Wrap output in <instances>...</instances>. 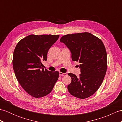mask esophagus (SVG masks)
<instances>
[{"label":"esophagus","mask_w":122,"mask_h":122,"mask_svg":"<svg viewBox=\"0 0 122 122\" xmlns=\"http://www.w3.org/2000/svg\"><path fill=\"white\" fill-rule=\"evenodd\" d=\"M59 75L60 76H66V73H62V72H59Z\"/></svg>","instance_id":"34e87169"}]
</instances>
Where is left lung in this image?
Wrapping results in <instances>:
<instances>
[{"label":"left lung","instance_id":"1","mask_svg":"<svg viewBox=\"0 0 122 122\" xmlns=\"http://www.w3.org/2000/svg\"><path fill=\"white\" fill-rule=\"evenodd\" d=\"M71 53L72 60L80 63L81 74L77 77L71 73L68 90L71 95L84 99L97 91L102 83L107 70V54L99 38L89 32L64 35L60 40Z\"/></svg>","mask_w":122,"mask_h":122}]
</instances>
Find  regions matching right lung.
Returning <instances> with one entry per match:
<instances>
[{
    "label": "right lung",
    "mask_w": 122,
    "mask_h": 122,
    "mask_svg": "<svg viewBox=\"0 0 122 122\" xmlns=\"http://www.w3.org/2000/svg\"><path fill=\"white\" fill-rule=\"evenodd\" d=\"M59 35H30L15 46L12 64L20 85L30 95L36 98L49 94L59 76L58 71L51 72L42 66L46 61L48 52Z\"/></svg>",
    "instance_id": "right-lung-1"
}]
</instances>
